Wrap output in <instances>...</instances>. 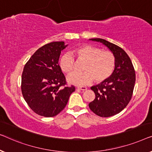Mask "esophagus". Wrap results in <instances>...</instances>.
I'll use <instances>...</instances> for the list:
<instances>
[{
	"mask_svg": "<svg viewBox=\"0 0 152 152\" xmlns=\"http://www.w3.org/2000/svg\"><path fill=\"white\" fill-rule=\"evenodd\" d=\"M78 89H80V90H82V91H85L87 90V88L86 87H83V86H80V87H77Z\"/></svg>",
	"mask_w": 152,
	"mask_h": 152,
	"instance_id": "esophagus-1",
	"label": "esophagus"
}]
</instances>
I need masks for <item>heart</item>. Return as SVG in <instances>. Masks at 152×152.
<instances>
[{
  "label": "heart",
  "mask_w": 152,
  "mask_h": 152,
  "mask_svg": "<svg viewBox=\"0 0 152 152\" xmlns=\"http://www.w3.org/2000/svg\"><path fill=\"white\" fill-rule=\"evenodd\" d=\"M71 54L78 61L85 62L83 67L84 72L73 73L67 76V81L71 84L84 86L94 80L100 83L110 78L114 73L116 58L110 51L86 44L74 49ZM71 55L64 54L59 60V67L65 74L71 73L75 67V60Z\"/></svg>",
  "instance_id": "heart-1"
}]
</instances>
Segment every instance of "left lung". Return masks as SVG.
Segmentation results:
<instances>
[{"mask_svg": "<svg viewBox=\"0 0 152 152\" xmlns=\"http://www.w3.org/2000/svg\"><path fill=\"white\" fill-rule=\"evenodd\" d=\"M90 40L107 47L114 54L116 66L110 78L91 87L96 98L89 107L100 117L114 116L124 110L131 100L136 81L135 70L129 56L121 48L102 38Z\"/></svg>", "mask_w": 152, "mask_h": 152, "instance_id": "obj_1", "label": "left lung"}]
</instances>
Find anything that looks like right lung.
I'll use <instances>...</instances> for the list:
<instances>
[{"label":"right lung","instance_id":"add662e5","mask_svg":"<svg viewBox=\"0 0 152 152\" xmlns=\"http://www.w3.org/2000/svg\"><path fill=\"white\" fill-rule=\"evenodd\" d=\"M67 46L63 41L45 45L31 56L23 69V98L40 116H56L65 107L70 95L75 91L73 85L64 86L67 83L58 65L61 51Z\"/></svg>","mask_w":152,"mask_h":152}]
</instances>
